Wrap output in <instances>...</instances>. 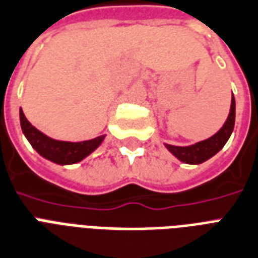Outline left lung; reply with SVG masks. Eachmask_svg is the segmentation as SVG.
Returning <instances> with one entry per match:
<instances>
[{"instance_id":"left-lung-1","label":"left lung","mask_w":258,"mask_h":258,"mask_svg":"<svg viewBox=\"0 0 258 258\" xmlns=\"http://www.w3.org/2000/svg\"><path fill=\"white\" fill-rule=\"evenodd\" d=\"M234 121H235V99L234 95L231 97V106L230 113L227 117L226 122L221 127L218 133L211 136L210 139L197 143L195 145H189V147H175V145H168L165 144V147L168 149L173 156L183 163L187 164H201L203 161L209 160L213 157L215 153H218L226 144V141L230 137L231 132L234 129Z\"/></svg>"}]
</instances>
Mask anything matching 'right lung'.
<instances>
[{
  "instance_id": "1",
  "label": "right lung",
  "mask_w": 258,
  "mask_h": 258,
  "mask_svg": "<svg viewBox=\"0 0 258 258\" xmlns=\"http://www.w3.org/2000/svg\"><path fill=\"white\" fill-rule=\"evenodd\" d=\"M20 122L24 135L31 143V145L39 152L40 155L56 164H74L83 160L91 152L97 149L105 139V136H99L97 139L87 140L82 143H69V141H57L49 139L48 136L37 131L24 115V111L20 110Z\"/></svg>"
}]
</instances>
